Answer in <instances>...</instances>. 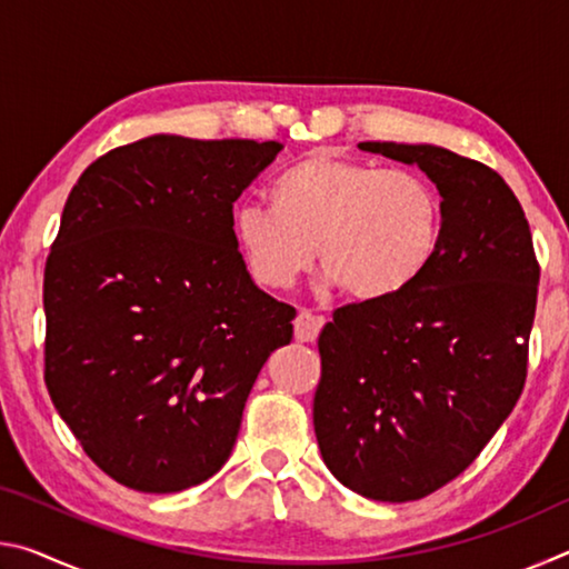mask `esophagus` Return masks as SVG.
Returning <instances> with one entry per match:
<instances>
[{"mask_svg":"<svg viewBox=\"0 0 569 569\" xmlns=\"http://www.w3.org/2000/svg\"><path fill=\"white\" fill-rule=\"evenodd\" d=\"M323 329V319L321 316H313L311 311H298L296 321H293V331H296V341L308 343V341H316V336Z\"/></svg>","mask_w":569,"mask_h":569,"instance_id":"obj_1","label":"esophagus"}]
</instances>
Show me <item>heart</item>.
Wrapping results in <instances>:
<instances>
[{"label": "heart", "mask_w": 569, "mask_h": 569, "mask_svg": "<svg viewBox=\"0 0 569 569\" xmlns=\"http://www.w3.org/2000/svg\"><path fill=\"white\" fill-rule=\"evenodd\" d=\"M435 182L409 168L308 152L271 186V208L240 206L233 238L250 276L288 291L311 271L356 301L377 303L417 281L441 240Z\"/></svg>", "instance_id": "1"}]
</instances>
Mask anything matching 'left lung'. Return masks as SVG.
<instances>
[{
  "mask_svg": "<svg viewBox=\"0 0 569 569\" xmlns=\"http://www.w3.org/2000/svg\"><path fill=\"white\" fill-rule=\"evenodd\" d=\"M359 150L427 172L445 220L407 291L343 306L323 326L313 429L343 487L411 502L459 477L512 413L539 268L525 210L492 168L431 142Z\"/></svg>",
  "mask_w": 569,
  "mask_h": 569,
  "instance_id": "8db88e82",
  "label": "left lung"
}]
</instances>
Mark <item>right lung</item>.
I'll return each mask as SVG.
<instances>
[{"instance_id":"1","label":"right lung","mask_w":569,"mask_h":569,"mask_svg":"<svg viewBox=\"0 0 569 569\" xmlns=\"http://www.w3.org/2000/svg\"><path fill=\"white\" fill-rule=\"evenodd\" d=\"M281 142L150 134L67 198L44 268V381L88 457L148 495L226 465L296 311L256 286L233 203Z\"/></svg>"}]
</instances>
